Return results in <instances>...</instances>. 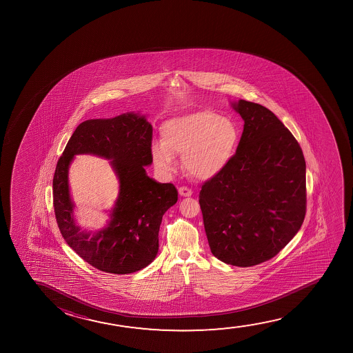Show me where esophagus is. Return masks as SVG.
I'll list each match as a JSON object with an SVG mask.
<instances>
[{
  "label": "esophagus",
  "instance_id": "34e87169",
  "mask_svg": "<svg viewBox=\"0 0 353 353\" xmlns=\"http://www.w3.org/2000/svg\"><path fill=\"white\" fill-rule=\"evenodd\" d=\"M179 193L181 196H190V195L193 194V192H192L190 189L187 188V187H181V188L179 189Z\"/></svg>",
  "mask_w": 353,
  "mask_h": 353
}]
</instances>
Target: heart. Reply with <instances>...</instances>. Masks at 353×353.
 Returning <instances> with one entry per match:
<instances>
[{
  "label": "heart",
  "mask_w": 353,
  "mask_h": 353,
  "mask_svg": "<svg viewBox=\"0 0 353 353\" xmlns=\"http://www.w3.org/2000/svg\"><path fill=\"white\" fill-rule=\"evenodd\" d=\"M161 142H153L150 154L158 169L170 174L176 169L174 155L198 179L217 176L236 152L240 131L235 121L216 112L196 111L174 117L160 128Z\"/></svg>",
  "instance_id": "b5f03b06"
}]
</instances>
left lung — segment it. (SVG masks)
Masks as SVG:
<instances>
[{"instance_id":"obj_1","label":"left lung","mask_w":353,"mask_h":353,"mask_svg":"<svg viewBox=\"0 0 353 353\" xmlns=\"http://www.w3.org/2000/svg\"><path fill=\"white\" fill-rule=\"evenodd\" d=\"M245 121L236 153L201 187L199 203L213 256L258 265L299 232L306 213V164L298 141L259 103L239 100Z\"/></svg>"}]
</instances>
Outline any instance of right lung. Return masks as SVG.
<instances>
[{"label":"right lung","instance_id":"obj_1","mask_svg":"<svg viewBox=\"0 0 353 353\" xmlns=\"http://www.w3.org/2000/svg\"><path fill=\"white\" fill-rule=\"evenodd\" d=\"M153 129L139 113L111 119H89L74 130L53 179V205L58 227L68 246L99 270L125 275L154 261L164 213L177 203L172 183H158L145 174L152 164ZM94 154L112 159L120 179V195L112 221L97 233L83 232L74 222L68 189V168L74 154Z\"/></svg>","mask_w":353,"mask_h":353}]
</instances>
